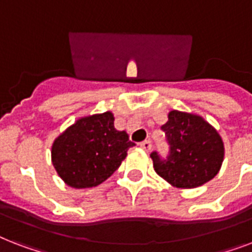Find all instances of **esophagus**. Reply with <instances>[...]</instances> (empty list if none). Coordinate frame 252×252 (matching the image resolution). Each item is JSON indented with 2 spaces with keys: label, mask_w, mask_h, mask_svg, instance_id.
<instances>
[{
  "label": "esophagus",
  "mask_w": 252,
  "mask_h": 252,
  "mask_svg": "<svg viewBox=\"0 0 252 252\" xmlns=\"http://www.w3.org/2000/svg\"><path fill=\"white\" fill-rule=\"evenodd\" d=\"M140 146H141V149H144L145 152H149V150L152 149V142H150L149 140H145V141H142L141 144H140Z\"/></svg>",
  "instance_id": "1"
}]
</instances>
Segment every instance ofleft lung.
I'll return each mask as SVG.
<instances>
[{
  "label": "left lung",
  "instance_id": "8db88e82",
  "mask_svg": "<svg viewBox=\"0 0 252 252\" xmlns=\"http://www.w3.org/2000/svg\"><path fill=\"white\" fill-rule=\"evenodd\" d=\"M170 156L150 154L158 175L176 188H196L212 180L222 166L225 148L220 133L200 115L172 110L162 126Z\"/></svg>",
  "mask_w": 252,
  "mask_h": 252
}]
</instances>
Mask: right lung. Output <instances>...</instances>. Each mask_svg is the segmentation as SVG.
I'll return each mask as SVG.
<instances>
[{
  "label": "right lung",
  "instance_id": "1",
  "mask_svg": "<svg viewBox=\"0 0 252 252\" xmlns=\"http://www.w3.org/2000/svg\"><path fill=\"white\" fill-rule=\"evenodd\" d=\"M111 111L76 120L59 137L51 150L52 165L66 186L96 187L114 174L134 145L126 130L114 126Z\"/></svg>",
  "mask_w": 252,
  "mask_h": 252
}]
</instances>
